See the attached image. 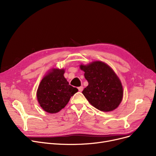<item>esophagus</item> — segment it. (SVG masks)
<instances>
[{
    "label": "esophagus",
    "instance_id": "34e87169",
    "mask_svg": "<svg viewBox=\"0 0 156 156\" xmlns=\"http://www.w3.org/2000/svg\"><path fill=\"white\" fill-rule=\"evenodd\" d=\"M78 90H79V92H82V90H83V87H78Z\"/></svg>",
    "mask_w": 156,
    "mask_h": 156
}]
</instances>
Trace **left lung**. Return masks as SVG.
Listing matches in <instances>:
<instances>
[{
  "instance_id": "obj_1",
  "label": "left lung",
  "mask_w": 156,
  "mask_h": 156,
  "mask_svg": "<svg viewBox=\"0 0 156 156\" xmlns=\"http://www.w3.org/2000/svg\"><path fill=\"white\" fill-rule=\"evenodd\" d=\"M88 85L82 94L94 107L109 112L116 109L123 96L121 81L109 66L101 61L80 65Z\"/></svg>"
}]
</instances>
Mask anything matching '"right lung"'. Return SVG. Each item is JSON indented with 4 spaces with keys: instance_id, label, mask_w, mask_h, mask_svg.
<instances>
[{
    "instance_id": "right-lung-1",
    "label": "right lung",
    "mask_w": 156,
    "mask_h": 156,
    "mask_svg": "<svg viewBox=\"0 0 156 156\" xmlns=\"http://www.w3.org/2000/svg\"><path fill=\"white\" fill-rule=\"evenodd\" d=\"M63 69H52L43 78L38 86L37 97L40 107L48 113L60 111L78 90L69 85L64 76Z\"/></svg>"
}]
</instances>
